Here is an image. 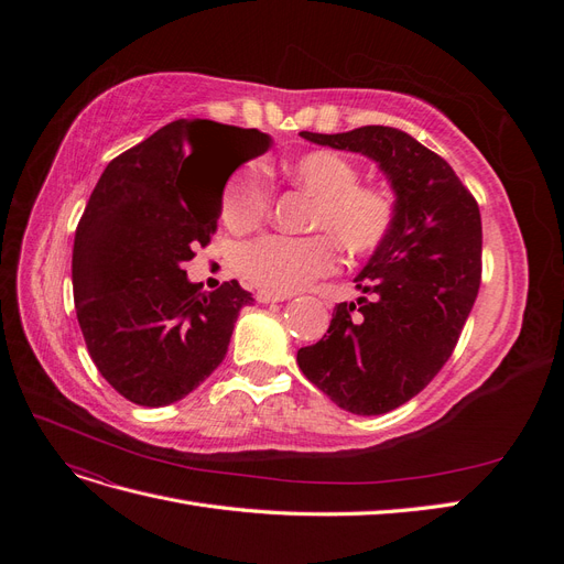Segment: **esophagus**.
<instances>
[{
  "instance_id": "obj_1",
  "label": "esophagus",
  "mask_w": 564,
  "mask_h": 564,
  "mask_svg": "<svg viewBox=\"0 0 564 564\" xmlns=\"http://www.w3.org/2000/svg\"><path fill=\"white\" fill-rule=\"evenodd\" d=\"M253 299L259 301V303H280V301H284L286 296H280V294H270V292H256V294H253Z\"/></svg>"
}]
</instances>
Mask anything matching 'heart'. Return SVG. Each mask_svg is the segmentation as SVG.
<instances>
[{
	"label": "heart",
	"instance_id": "1",
	"mask_svg": "<svg viewBox=\"0 0 564 564\" xmlns=\"http://www.w3.org/2000/svg\"><path fill=\"white\" fill-rule=\"evenodd\" d=\"M282 174L313 197L305 237L263 235L235 251V270L261 292L286 296L336 268V246L350 259L377 251L398 220V199L383 183L360 181V166L338 150H308L282 162ZM272 207V187L256 164L237 172L224 193V218L253 228Z\"/></svg>",
	"mask_w": 564,
	"mask_h": 564
}]
</instances>
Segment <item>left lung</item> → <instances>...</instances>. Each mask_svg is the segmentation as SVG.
<instances>
[{
  "label": "left lung",
  "mask_w": 564,
  "mask_h": 564,
  "mask_svg": "<svg viewBox=\"0 0 564 564\" xmlns=\"http://www.w3.org/2000/svg\"><path fill=\"white\" fill-rule=\"evenodd\" d=\"M301 135L379 162L398 195L395 228L355 278L365 296L338 303L327 334L296 355L340 409L386 414L419 395L458 344L482 280L480 207L445 160L400 129Z\"/></svg>",
  "instance_id": "8db88e82"
}]
</instances>
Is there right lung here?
I'll return each instance as SVG.
<instances>
[{"instance_id":"right-lung-1","label":"right lung","mask_w":564,"mask_h":564,"mask_svg":"<svg viewBox=\"0 0 564 564\" xmlns=\"http://www.w3.org/2000/svg\"><path fill=\"white\" fill-rule=\"evenodd\" d=\"M207 134L238 145L218 182L192 164ZM268 145L259 129L176 119L100 174L75 230L73 294L96 369L129 402H178L224 362L237 315L253 299L237 280L199 292L183 263L212 242L228 176Z\"/></svg>"}]
</instances>
